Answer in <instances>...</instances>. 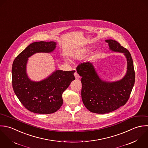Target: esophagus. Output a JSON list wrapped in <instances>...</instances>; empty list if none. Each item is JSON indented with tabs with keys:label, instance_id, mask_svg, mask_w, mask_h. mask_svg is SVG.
<instances>
[{
	"label": "esophagus",
	"instance_id": "34e87169",
	"mask_svg": "<svg viewBox=\"0 0 148 148\" xmlns=\"http://www.w3.org/2000/svg\"><path fill=\"white\" fill-rule=\"evenodd\" d=\"M74 76H75V77L76 79H79V74H78L77 72H75V73H74Z\"/></svg>",
	"mask_w": 148,
	"mask_h": 148
}]
</instances>
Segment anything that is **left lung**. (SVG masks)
I'll use <instances>...</instances> for the list:
<instances>
[{
    "mask_svg": "<svg viewBox=\"0 0 148 148\" xmlns=\"http://www.w3.org/2000/svg\"><path fill=\"white\" fill-rule=\"evenodd\" d=\"M106 41L111 50L124 53L127 58V70L123 78L113 82L103 81L90 62L81 63L77 67V73L81 77L84 104L90 112L101 114L112 112L124 106L130 97L135 82L133 61L129 51L115 40Z\"/></svg>",
    "mask_w": 148,
    "mask_h": 148,
    "instance_id": "left-lung-1",
    "label": "left lung"
}]
</instances>
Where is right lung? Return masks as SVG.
<instances>
[{"mask_svg": "<svg viewBox=\"0 0 148 148\" xmlns=\"http://www.w3.org/2000/svg\"><path fill=\"white\" fill-rule=\"evenodd\" d=\"M55 47L54 41L34 42L21 52L12 63V85L14 93L22 104L34 113L49 114L59 110L63 104V93L75 79V70H56L40 82L29 79L26 73L27 58L36 52H51Z\"/></svg>", "mask_w": 148, "mask_h": 148, "instance_id": "right-lung-1", "label": "right lung"}]
</instances>
